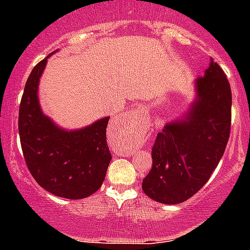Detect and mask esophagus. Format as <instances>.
<instances>
[{
	"label": "esophagus",
	"mask_w": 250,
	"mask_h": 250,
	"mask_svg": "<svg viewBox=\"0 0 250 250\" xmlns=\"http://www.w3.org/2000/svg\"><path fill=\"white\" fill-rule=\"evenodd\" d=\"M141 112H143V111H141Z\"/></svg>",
	"instance_id": "34e87169"
}]
</instances>
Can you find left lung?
<instances>
[{
	"label": "left lung",
	"instance_id": "1",
	"mask_svg": "<svg viewBox=\"0 0 250 250\" xmlns=\"http://www.w3.org/2000/svg\"><path fill=\"white\" fill-rule=\"evenodd\" d=\"M187 111L165 123L152 146V167L143 180L150 199L179 204L199 191L219 164L230 132L231 91L224 71L210 59L194 81Z\"/></svg>",
	"mask_w": 250,
	"mask_h": 250
}]
</instances>
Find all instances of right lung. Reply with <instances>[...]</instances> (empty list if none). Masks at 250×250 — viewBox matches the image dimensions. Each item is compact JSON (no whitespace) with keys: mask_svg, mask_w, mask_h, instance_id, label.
I'll list each match as a JSON object with an SVG mask.
<instances>
[{"mask_svg":"<svg viewBox=\"0 0 250 250\" xmlns=\"http://www.w3.org/2000/svg\"><path fill=\"white\" fill-rule=\"evenodd\" d=\"M55 52L37 63L26 81L19 116L21 146L39 185L60 198L83 199L100 189L111 160L106 144L109 116L85 127L67 130L43 114L39 99L40 79L47 59Z\"/></svg>","mask_w":250,"mask_h":250,"instance_id":"add662e5","label":"right lung"}]
</instances>
